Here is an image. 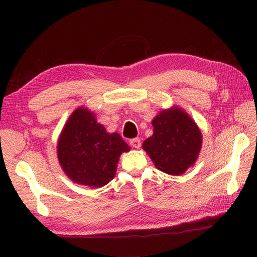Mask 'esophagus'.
I'll return each mask as SVG.
<instances>
[{"label":"esophagus","mask_w":257,"mask_h":257,"mask_svg":"<svg viewBox=\"0 0 257 257\" xmlns=\"http://www.w3.org/2000/svg\"><path fill=\"white\" fill-rule=\"evenodd\" d=\"M130 145H132L133 148H136V149H139L141 147V141L139 138H134L130 140Z\"/></svg>","instance_id":"esophagus-1"}]
</instances>
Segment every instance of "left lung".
Wrapping results in <instances>:
<instances>
[{
	"instance_id": "8db88e82",
	"label": "left lung",
	"mask_w": 257,
	"mask_h": 257,
	"mask_svg": "<svg viewBox=\"0 0 257 257\" xmlns=\"http://www.w3.org/2000/svg\"><path fill=\"white\" fill-rule=\"evenodd\" d=\"M154 135L146 139L143 149L160 171L180 176L198 159L202 134L198 125L181 108L160 111L152 120Z\"/></svg>"
}]
</instances>
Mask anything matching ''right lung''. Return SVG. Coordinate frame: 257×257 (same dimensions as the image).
Wrapping results in <instances>:
<instances>
[{"label": "right lung", "instance_id": "add662e5", "mask_svg": "<svg viewBox=\"0 0 257 257\" xmlns=\"http://www.w3.org/2000/svg\"><path fill=\"white\" fill-rule=\"evenodd\" d=\"M129 150L119 134H108L95 113L84 107L70 114L57 143V158L66 176L90 188L110 182L120 155Z\"/></svg>", "mask_w": 257, "mask_h": 257}]
</instances>
